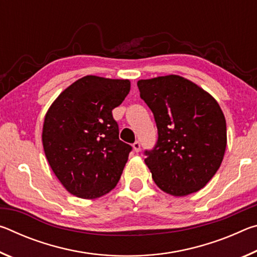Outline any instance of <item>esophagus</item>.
Listing matches in <instances>:
<instances>
[{"instance_id":"1","label":"esophagus","mask_w":257,"mask_h":257,"mask_svg":"<svg viewBox=\"0 0 257 257\" xmlns=\"http://www.w3.org/2000/svg\"><path fill=\"white\" fill-rule=\"evenodd\" d=\"M133 149H134L135 152H136V153H138V152L141 151V143H139V142H135L134 144H133Z\"/></svg>"}]
</instances>
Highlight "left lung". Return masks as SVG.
Instances as JSON below:
<instances>
[{"mask_svg": "<svg viewBox=\"0 0 257 257\" xmlns=\"http://www.w3.org/2000/svg\"><path fill=\"white\" fill-rule=\"evenodd\" d=\"M153 112L159 139L145 163L161 190L182 197L202 189L222 163L227 124L219 103L178 75L137 81Z\"/></svg>", "mask_w": 257, "mask_h": 257, "instance_id": "8db88e82", "label": "left lung"}]
</instances>
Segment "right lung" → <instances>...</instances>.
Returning <instances> with one entry per match:
<instances>
[{"mask_svg": "<svg viewBox=\"0 0 257 257\" xmlns=\"http://www.w3.org/2000/svg\"><path fill=\"white\" fill-rule=\"evenodd\" d=\"M130 92L128 79L85 76L47 110L42 141L49 164L69 193L95 199L118 184L132 146L119 139L112 110Z\"/></svg>", "mask_w": 257, "mask_h": 257, "instance_id": "right-lung-1", "label": "right lung"}]
</instances>
